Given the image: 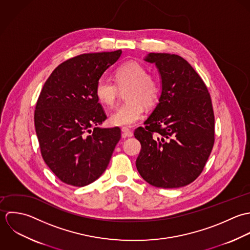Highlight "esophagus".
<instances>
[{"mask_svg":"<svg viewBox=\"0 0 250 250\" xmlns=\"http://www.w3.org/2000/svg\"><path fill=\"white\" fill-rule=\"evenodd\" d=\"M122 132H123V137H124V138L131 137V136L133 135V132H132L130 129L126 128V127H123V128H122Z\"/></svg>","mask_w":250,"mask_h":250,"instance_id":"esophagus-1","label":"esophagus"}]
</instances>
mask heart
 Masks as SVG:
<instances>
[{"label": "heart", "mask_w": 250, "mask_h": 250, "mask_svg": "<svg viewBox=\"0 0 250 250\" xmlns=\"http://www.w3.org/2000/svg\"><path fill=\"white\" fill-rule=\"evenodd\" d=\"M115 83L100 77L96 84V97L102 104L112 107L116 104L119 89H125V99L110 116V122L118 126H131L143 116L144 106L151 107L158 100L160 86L147 68L137 62H126L115 70Z\"/></svg>", "instance_id": "b5f03b06"}]
</instances>
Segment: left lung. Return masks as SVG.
Listing matches in <instances>:
<instances>
[{"label":"left lung","mask_w":250,"mask_h":250,"mask_svg":"<svg viewBox=\"0 0 250 250\" xmlns=\"http://www.w3.org/2000/svg\"><path fill=\"white\" fill-rule=\"evenodd\" d=\"M161 77V95L144 126L134 131L141 143L136 167L151 186L177 188L202 173L214 143V115L208 88L181 56L150 53Z\"/></svg>","instance_id":"1"}]
</instances>
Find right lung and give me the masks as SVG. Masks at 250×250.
Listing matches in <instances>:
<instances>
[{
    "label": "right lung",
    "instance_id": "1",
    "mask_svg": "<svg viewBox=\"0 0 250 250\" xmlns=\"http://www.w3.org/2000/svg\"><path fill=\"white\" fill-rule=\"evenodd\" d=\"M121 54L89 53L66 60L41 92L35 126L42 155L66 185L81 188L98 180L121 139L119 127H96L107 117L95 93L98 80Z\"/></svg>",
    "mask_w": 250,
    "mask_h": 250
}]
</instances>
